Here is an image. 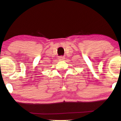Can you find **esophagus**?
I'll list each match as a JSON object with an SVG mask.
<instances>
[{
  "instance_id": "34e87169",
  "label": "esophagus",
  "mask_w": 121,
  "mask_h": 121,
  "mask_svg": "<svg viewBox=\"0 0 121 121\" xmlns=\"http://www.w3.org/2000/svg\"><path fill=\"white\" fill-rule=\"evenodd\" d=\"M58 59H60V60H63V59H65V56H60L58 57Z\"/></svg>"
}]
</instances>
